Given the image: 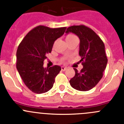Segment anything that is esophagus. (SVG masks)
<instances>
[{
    "instance_id": "1",
    "label": "esophagus",
    "mask_w": 124,
    "mask_h": 124,
    "mask_svg": "<svg viewBox=\"0 0 124 124\" xmlns=\"http://www.w3.org/2000/svg\"><path fill=\"white\" fill-rule=\"evenodd\" d=\"M61 70H62V71H65V70H67V68L65 67H61Z\"/></svg>"
}]
</instances>
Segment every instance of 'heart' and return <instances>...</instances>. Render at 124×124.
<instances>
[{"label": "heart", "instance_id": "heart-1", "mask_svg": "<svg viewBox=\"0 0 124 124\" xmlns=\"http://www.w3.org/2000/svg\"><path fill=\"white\" fill-rule=\"evenodd\" d=\"M75 38H76V37L75 35L69 34L66 37L65 39H66V41H68V40H70L73 39H75Z\"/></svg>", "mask_w": 124, "mask_h": 124}]
</instances>
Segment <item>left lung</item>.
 Listing matches in <instances>:
<instances>
[{
    "label": "left lung",
    "mask_w": 124,
    "mask_h": 124,
    "mask_svg": "<svg viewBox=\"0 0 124 124\" xmlns=\"http://www.w3.org/2000/svg\"><path fill=\"white\" fill-rule=\"evenodd\" d=\"M72 32L80 40L79 54L83 68L80 71L74 69L75 75L70 80L73 88L87 91L97 85L103 77L108 62L105 45L98 35L84 25L68 27L65 33Z\"/></svg>",
    "instance_id": "8db88e82"
}]
</instances>
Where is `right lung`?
<instances>
[{
	"mask_svg": "<svg viewBox=\"0 0 124 124\" xmlns=\"http://www.w3.org/2000/svg\"><path fill=\"white\" fill-rule=\"evenodd\" d=\"M67 27L52 29L39 25L24 38L16 52V69L25 85L35 93L48 92L53 87L61 67H43L46 55L54 43L63 35Z\"/></svg>",
	"mask_w": 124,
	"mask_h": 124,
	"instance_id": "right-lung-1",
	"label": "right lung"
}]
</instances>
